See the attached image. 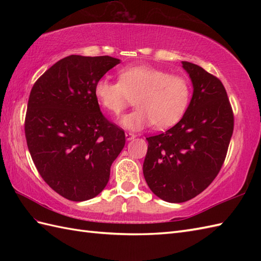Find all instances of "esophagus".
Wrapping results in <instances>:
<instances>
[{
    "mask_svg": "<svg viewBox=\"0 0 261 261\" xmlns=\"http://www.w3.org/2000/svg\"><path fill=\"white\" fill-rule=\"evenodd\" d=\"M125 138H126V140H132L136 138V135L132 134V132H125Z\"/></svg>",
    "mask_w": 261,
    "mask_h": 261,
    "instance_id": "1",
    "label": "esophagus"
}]
</instances>
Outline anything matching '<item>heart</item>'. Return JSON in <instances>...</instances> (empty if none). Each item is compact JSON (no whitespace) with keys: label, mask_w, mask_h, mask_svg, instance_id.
I'll return each mask as SVG.
<instances>
[{"label":"heart","mask_w":261,"mask_h":261,"mask_svg":"<svg viewBox=\"0 0 261 261\" xmlns=\"http://www.w3.org/2000/svg\"><path fill=\"white\" fill-rule=\"evenodd\" d=\"M94 94L98 103L114 115H120L136 98L138 108L121 121L126 129L140 130L150 124L165 129L185 114L192 86L185 76L140 65L122 69L120 81L107 76L98 79Z\"/></svg>","instance_id":"1"}]
</instances>
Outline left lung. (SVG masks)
Listing matches in <instances>:
<instances>
[{
  "instance_id": "left-lung-1",
  "label": "left lung",
  "mask_w": 261,
  "mask_h": 261,
  "mask_svg": "<svg viewBox=\"0 0 261 261\" xmlns=\"http://www.w3.org/2000/svg\"><path fill=\"white\" fill-rule=\"evenodd\" d=\"M194 92L178 123L148 137L143 176L154 195L169 203L197 196L214 178L228 152L234 118L225 88L218 77L182 62Z\"/></svg>"
}]
</instances>
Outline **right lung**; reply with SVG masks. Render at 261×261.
I'll return each instance as SVG.
<instances>
[{
    "instance_id": "1",
    "label": "right lung",
    "mask_w": 261,
    "mask_h": 261,
    "mask_svg": "<svg viewBox=\"0 0 261 261\" xmlns=\"http://www.w3.org/2000/svg\"><path fill=\"white\" fill-rule=\"evenodd\" d=\"M120 63L110 56L70 55L33 84L24 120L28 149L38 173L59 195L74 202L107 186L124 131L99 110L94 85Z\"/></svg>"
}]
</instances>
